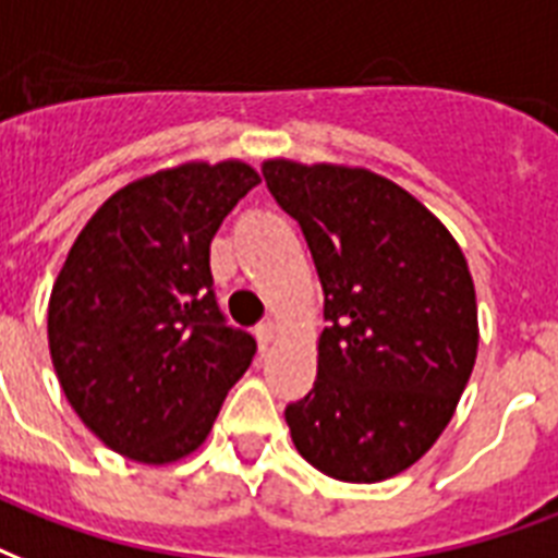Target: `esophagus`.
I'll return each instance as SVG.
<instances>
[{
	"label": "esophagus",
	"mask_w": 558,
	"mask_h": 558,
	"mask_svg": "<svg viewBox=\"0 0 558 558\" xmlns=\"http://www.w3.org/2000/svg\"><path fill=\"white\" fill-rule=\"evenodd\" d=\"M256 338H258V347L270 349V343L276 340V323H262V326L256 328Z\"/></svg>",
	"instance_id": "1"
}]
</instances>
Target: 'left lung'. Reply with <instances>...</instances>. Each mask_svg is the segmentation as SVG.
Returning a JSON list of instances; mask_svg holds the SVG:
<instances>
[{"label": "left lung", "mask_w": 558, "mask_h": 558, "mask_svg": "<svg viewBox=\"0 0 558 558\" xmlns=\"http://www.w3.org/2000/svg\"><path fill=\"white\" fill-rule=\"evenodd\" d=\"M326 293L317 381L284 410L317 472L378 483L422 460L451 422L477 357L463 250L408 189L369 168L265 159Z\"/></svg>", "instance_id": "obj_1"}]
</instances>
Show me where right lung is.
<instances>
[{
    "label": "right lung",
    "mask_w": 558,
    "mask_h": 558,
    "mask_svg": "<svg viewBox=\"0 0 558 558\" xmlns=\"http://www.w3.org/2000/svg\"><path fill=\"white\" fill-rule=\"evenodd\" d=\"M262 183L241 159L133 180L77 232L49 296V352L81 422L116 454L166 465L197 451L256 340L223 323L209 244Z\"/></svg>",
    "instance_id": "add662e5"
}]
</instances>
